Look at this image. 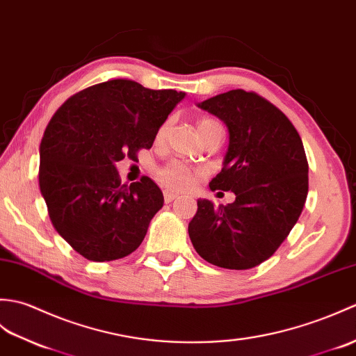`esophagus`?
I'll use <instances>...</instances> for the list:
<instances>
[{
    "mask_svg": "<svg viewBox=\"0 0 356 356\" xmlns=\"http://www.w3.org/2000/svg\"><path fill=\"white\" fill-rule=\"evenodd\" d=\"M177 196H178V193H175V192L164 191V201L165 202H172L173 200H177Z\"/></svg>",
    "mask_w": 356,
    "mask_h": 356,
    "instance_id": "esophagus-1",
    "label": "esophagus"
}]
</instances>
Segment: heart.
I'll list each match as a JSON object with an SVG mask.
<instances>
[{"instance_id": "obj_1", "label": "heart", "mask_w": 356, "mask_h": 356, "mask_svg": "<svg viewBox=\"0 0 356 356\" xmlns=\"http://www.w3.org/2000/svg\"><path fill=\"white\" fill-rule=\"evenodd\" d=\"M209 123H215V122L205 118V120L200 122L198 128ZM165 129H168V124H163L160 132H158V137H163ZM195 177L196 173L191 168H187V165L181 163H169L168 165H164V168L158 170V178H160L161 183L168 187L177 188V191H186V188L191 187L193 184Z\"/></svg>"}]
</instances>
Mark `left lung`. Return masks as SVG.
<instances>
[{"label":"left lung","instance_id":"8db88e82","mask_svg":"<svg viewBox=\"0 0 356 356\" xmlns=\"http://www.w3.org/2000/svg\"><path fill=\"white\" fill-rule=\"evenodd\" d=\"M228 129L222 170L211 191L236 200L216 209L198 200L188 224L196 252L227 270L270 259L298 220L307 196V161L298 132L279 108L256 92L232 90L198 104Z\"/></svg>","mask_w":356,"mask_h":356}]
</instances>
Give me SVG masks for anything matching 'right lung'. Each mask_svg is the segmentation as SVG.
Returning a JSON list of instances; mask_svg holds the SVG:
<instances>
[{"mask_svg":"<svg viewBox=\"0 0 356 356\" xmlns=\"http://www.w3.org/2000/svg\"><path fill=\"white\" fill-rule=\"evenodd\" d=\"M186 92L114 79L70 97L39 146V188L53 227L92 262L122 259L143 242L163 192L151 178L122 184L115 163L151 149Z\"/></svg>","mask_w":356,"mask_h":356,"instance_id":"right-lung-1","label":"right lung"}]
</instances>
